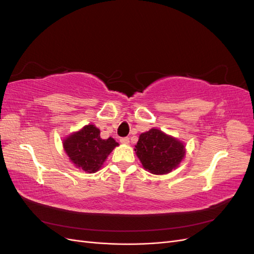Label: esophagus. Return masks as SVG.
<instances>
[{"instance_id": "34e87169", "label": "esophagus", "mask_w": 254, "mask_h": 254, "mask_svg": "<svg viewBox=\"0 0 254 254\" xmlns=\"http://www.w3.org/2000/svg\"><path fill=\"white\" fill-rule=\"evenodd\" d=\"M120 142H121L122 144H125V145H128V144L130 143L129 137H122V139L120 140Z\"/></svg>"}]
</instances>
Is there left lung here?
<instances>
[{
  "mask_svg": "<svg viewBox=\"0 0 254 254\" xmlns=\"http://www.w3.org/2000/svg\"><path fill=\"white\" fill-rule=\"evenodd\" d=\"M134 151L144 170L153 175H165L181 163L186 156V144L152 128L140 134Z\"/></svg>",
  "mask_w": 254,
  "mask_h": 254,
  "instance_id": "left-lung-1",
  "label": "left lung"
}]
</instances>
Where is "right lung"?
Here are the masks:
<instances>
[{
	"label": "right lung",
	"instance_id": "obj_1",
	"mask_svg": "<svg viewBox=\"0 0 254 254\" xmlns=\"http://www.w3.org/2000/svg\"><path fill=\"white\" fill-rule=\"evenodd\" d=\"M63 145L68 159L76 167L93 174L101 170L107 157L119 143L111 136L107 140L102 139L99 129L89 124L66 136Z\"/></svg>",
	"mask_w": 254,
	"mask_h": 254
}]
</instances>
